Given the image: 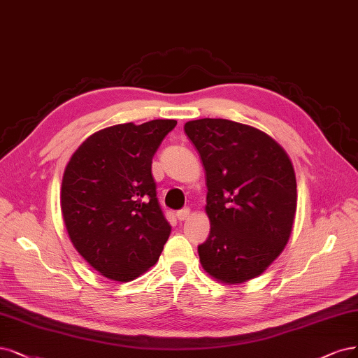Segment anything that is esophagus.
<instances>
[{
  "instance_id": "obj_1",
  "label": "esophagus",
  "mask_w": 358,
  "mask_h": 358,
  "mask_svg": "<svg viewBox=\"0 0 358 358\" xmlns=\"http://www.w3.org/2000/svg\"><path fill=\"white\" fill-rule=\"evenodd\" d=\"M176 217H178V220H187L188 217H189V208H182V210H179L178 213H176Z\"/></svg>"
}]
</instances>
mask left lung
I'll use <instances>...</instances> for the list:
<instances>
[{
  "mask_svg": "<svg viewBox=\"0 0 358 358\" xmlns=\"http://www.w3.org/2000/svg\"><path fill=\"white\" fill-rule=\"evenodd\" d=\"M183 129L206 170L210 234L199 245L201 266L227 285L261 275L285 249L296 213L287 152L266 133L231 120H194Z\"/></svg>",
  "mask_w": 358,
  "mask_h": 358,
  "instance_id": "1",
  "label": "left lung"
}]
</instances>
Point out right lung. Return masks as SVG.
<instances>
[{
    "label": "right lung",
    "mask_w": 358,
    "mask_h": 358,
    "mask_svg": "<svg viewBox=\"0 0 358 358\" xmlns=\"http://www.w3.org/2000/svg\"><path fill=\"white\" fill-rule=\"evenodd\" d=\"M176 120L126 122L93 133L72 154L60 189L68 236L97 273L130 281L163 252L171 227L151 164Z\"/></svg>",
    "instance_id": "1"
}]
</instances>
